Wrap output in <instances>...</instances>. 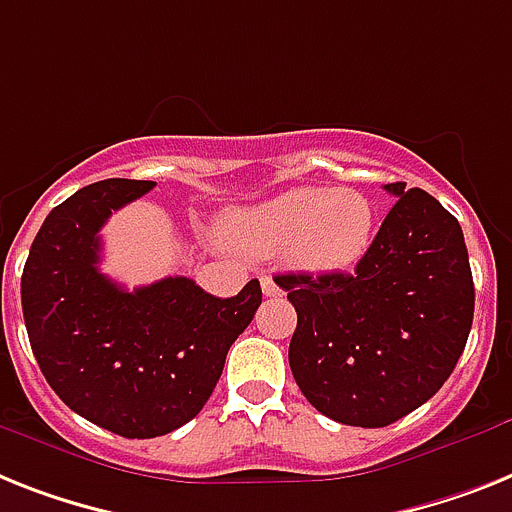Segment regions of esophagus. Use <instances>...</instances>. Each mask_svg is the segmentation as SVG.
Segmentation results:
<instances>
[{
    "label": "esophagus",
    "instance_id": "esophagus-1",
    "mask_svg": "<svg viewBox=\"0 0 512 512\" xmlns=\"http://www.w3.org/2000/svg\"><path fill=\"white\" fill-rule=\"evenodd\" d=\"M261 290H264L266 298H280L282 295V287L274 282V277H269V274H264L261 277Z\"/></svg>",
    "mask_w": 512,
    "mask_h": 512
}]
</instances>
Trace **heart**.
<instances>
[{
  "label": "heart",
  "instance_id": "1",
  "mask_svg": "<svg viewBox=\"0 0 512 512\" xmlns=\"http://www.w3.org/2000/svg\"><path fill=\"white\" fill-rule=\"evenodd\" d=\"M377 230V209L356 188L285 190L251 209L232 211L227 240L253 259L285 253L311 274L348 272L366 256Z\"/></svg>",
  "mask_w": 512,
  "mask_h": 512
}]
</instances>
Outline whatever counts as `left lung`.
Masks as SVG:
<instances>
[{
    "mask_svg": "<svg viewBox=\"0 0 512 512\" xmlns=\"http://www.w3.org/2000/svg\"><path fill=\"white\" fill-rule=\"evenodd\" d=\"M398 196L353 274H277L298 327L290 371L316 411L390 426L453 374L474 322V277L458 219L421 188Z\"/></svg>",
    "mask_w": 512,
    "mask_h": 512,
    "instance_id": "left-lung-1",
    "label": "left lung"
}]
</instances>
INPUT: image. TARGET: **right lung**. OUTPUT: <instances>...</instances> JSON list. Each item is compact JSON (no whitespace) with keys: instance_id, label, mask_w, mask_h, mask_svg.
<instances>
[{"instance_id":"add662e5","label":"right lung","mask_w":512,"mask_h":512,"mask_svg":"<svg viewBox=\"0 0 512 512\" xmlns=\"http://www.w3.org/2000/svg\"><path fill=\"white\" fill-rule=\"evenodd\" d=\"M154 185L112 177L54 206L20 280L25 329L49 387L78 416L128 439L162 437L198 416L261 303L259 280L214 298L188 277L128 293L101 274L99 230Z\"/></svg>"}]
</instances>
